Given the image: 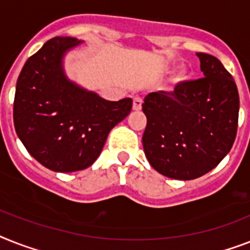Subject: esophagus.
<instances>
[{
	"label": "esophagus",
	"mask_w": 250,
	"mask_h": 250,
	"mask_svg": "<svg viewBox=\"0 0 250 250\" xmlns=\"http://www.w3.org/2000/svg\"><path fill=\"white\" fill-rule=\"evenodd\" d=\"M141 106H143V99L141 97H135L133 99V105H132V107H133V110H140L141 109Z\"/></svg>",
	"instance_id": "34e87169"
}]
</instances>
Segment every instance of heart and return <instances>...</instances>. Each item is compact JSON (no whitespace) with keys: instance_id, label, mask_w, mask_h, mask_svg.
Returning a JSON list of instances; mask_svg holds the SVG:
<instances>
[{"instance_id":"heart-1","label":"heart","mask_w":250,"mask_h":250,"mask_svg":"<svg viewBox=\"0 0 250 250\" xmlns=\"http://www.w3.org/2000/svg\"><path fill=\"white\" fill-rule=\"evenodd\" d=\"M188 70H186V69H180V70L176 73V76H174V82L176 83L185 82V81L188 79Z\"/></svg>"}]
</instances>
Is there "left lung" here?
I'll use <instances>...</instances> for the list:
<instances>
[{"label": "left lung", "mask_w": 250, "mask_h": 250, "mask_svg": "<svg viewBox=\"0 0 250 250\" xmlns=\"http://www.w3.org/2000/svg\"><path fill=\"white\" fill-rule=\"evenodd\" d=\"M203 78L178 83L172 92H151L143 111L145 155L155 171L174 180H194L217 167L237 132L239 92L221 62L198 52Z\"/></svg>", "instance_id": "left-lung-1"}]
</instances>
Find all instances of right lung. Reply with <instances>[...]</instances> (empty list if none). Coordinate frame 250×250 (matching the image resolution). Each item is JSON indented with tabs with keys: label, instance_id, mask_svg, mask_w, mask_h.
I'll return each instance as SVG.
<instances>
[{
	"label": "right lung",
	"instance_id": "1",
	"mask_svg": "<svg viewBox=\"0 0 250 250\" xmlns=\"http://www.w3.org/2000/svg\"><path fill=\"white\" fill-rule=\"evenodd\" d=\"M78 43L70 37L47 41L26 60L16 82V133L28 153L55 172L90 167L110 129L132 109L131 99L106 101L66 79L62 56Z\"/></svg>",
	"mask_w": 250,
	"mask_h": 250
}]
</instances>
